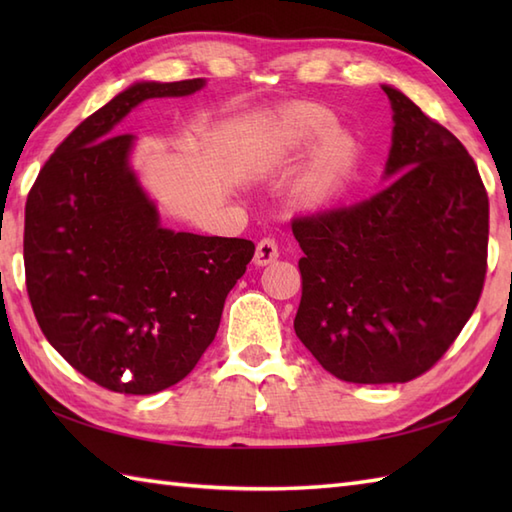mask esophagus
Listing matches in <instances>:
<instances>
[{"mask_svg": "<svg viewBox=\"0 0 512 512\" xmlns=\"http://www.w3.org/2000/svg\"><path fill=\"white\" fill-rule=\"evenodd\" d=\"M277 257H279V248H277V242H275V239H273V237H264V239H259L257 250H255V264H257V266L273 264Z\"/></svg>", "mask_w": 512, "mask_h": 512, "instance_id": "obj_1", "label": "esophagus"}]
</instances>
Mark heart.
Returning <instances> with one entry per match:
<instances>
[{
  "instance_id": "obj_1",
  "label": "heart",
  "mask_w": 512,
  "mask_h": 512,
  "mask_svg": "<svg viewBox=\"0 0 512 512\" xmlns=\"http://www.w3.org/2000/svg\"><path fill=\"white\" fill-rule=\"evenodd\" d=\"M330 127L332 116L321 107L295 105L264 127L259 138V154L268 165H286L312 149L317 140L330 132ZM356 156L358 149L350 134H329L314 151L312 162L299 180L301 198L314 204L332 200L352 173Z\"/></svg>"
}]
</instances>
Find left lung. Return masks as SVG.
Wrapping results in <instances>:
<instances>
[{"label": "left lung", "mask_w": 512, "mask_h": 512, "mask_svg": "<svg viewBox=\"0 0 512 512\" xmlns=\"http://www.w3.org/2000/svg\"><path fill=\"white\" fill-rule=\"evenodd\" d=\"M372 198L297 215L295 332L345 383H409L436 365L480 301L488 195L469 151L405 94Z\"/></svg>", "instance_id": "left-lung-1"}]
</instances>
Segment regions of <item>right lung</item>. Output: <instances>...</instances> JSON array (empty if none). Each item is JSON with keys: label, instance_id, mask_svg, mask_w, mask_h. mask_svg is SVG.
I'll use <instances>...</instances> for the list:
<instances>
[{"label": "right lung", "instance_id": "right-lung-1", "mask_svg": "<svg viewBox=\"0 0 512 512\" xmlns=\"http://www.w3.org/2000/svg\"><path fill=\"white\" fill-rule=\"evenodd\" d=\"M202 79L136 83L54 149L26 200V288L41 332L76 372L116 394H156L198 365L226 295L255 255L250 239L176 233L129 167L116 125L147 99Z\"/></svg>", "mask_w": 512, "mask_h": 512}]
</instances>
